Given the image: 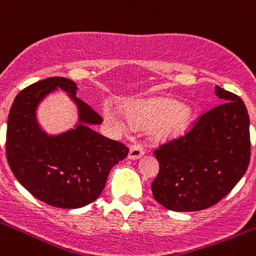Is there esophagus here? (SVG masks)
Masks as SVG:
<instances>
[{
  "instance_id": "obj_1",
  "label": "esophagus",
  "mask_w": 256,
  "mask_h": 256,
  "mask_svg": "<svg viewBox=\"0 0 256 256\" xmlns=\"http://www.w3.org/2000/svg\"><path fill=\"white\" fill-rule=\"evenodd\" d=\"M144 148L139 144H135L130 148L128 150V159L131 160H136V159H140V158L144 155Z\"/></svg>"
}]
</instances>
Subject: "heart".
<instances>
[{"instance_id": "heart-1", "label": "heart", "mask_w": 256, "mask_h": 256, "mask_svg": "<svg viewBox=\"0 0 256 256\" xmlns=\"http://www.w3.org/2000/svg\"><path fill=\"white\" fill-rule=\"evenodd\" d=\"M107 120L128 132L139 126H152V135L159 140H174L184 135L192 120V111L169 100L136 102L130 114L120 107H104Z\"/></svg>"}]
</instances>
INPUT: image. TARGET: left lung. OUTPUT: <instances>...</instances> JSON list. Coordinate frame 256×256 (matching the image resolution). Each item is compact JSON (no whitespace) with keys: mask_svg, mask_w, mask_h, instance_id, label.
I'll return each mask as SVG.
<instances>
[{"mask_svg":"<svg viewBox=\"0 0 256 256\" xmlns=\"http://www.w3.org/2000/svg\"><path fill=\"white\" fill-rule=\"evenodd\" d=\"M222 104L200 117L192 130L162 145L154 155L159 174L155 200L170 211L208 208L228 196L250 162V120L238 96L216 86Z\"/></svg>","mask_w":256,"mask_h":256,"instance_id":"1","label":"left lung"}]
</instances>
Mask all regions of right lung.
I'll return each instance as SVG.
<instances>
[{
    "instance_id": "1",
    "label": "right lung",
    "mask_w": 256,
    "mask_h": 256,
    "mask_svg": "<svg viewBox=\"0 0 256 256\" xmlns=\"http://www.w3.org/2000/svg\"><path fill=\"white\" fill-rule=\"evenodd\" d=\"M64 90L76 104L74 128L52 136L36 117L42 99ZM77 84L52 77L28 86L16 96L7 120L6 154L20 184L38 200L58 208H80L100 197L114 164L128 156L124 144L96 132L102 117L77 97Z\"/></svg>"
}]
</instances>
